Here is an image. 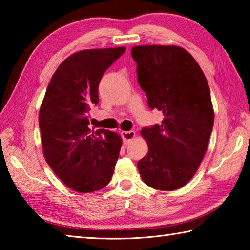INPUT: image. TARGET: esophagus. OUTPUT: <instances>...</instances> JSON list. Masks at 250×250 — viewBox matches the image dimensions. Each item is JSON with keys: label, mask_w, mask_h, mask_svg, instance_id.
Masks as SVG:
<instances>
[{"label": "esophagus", "mask_w": 250, "mask_h": 250, "mask_svg": "<svg viewBox=\"0 0 250 250\" xmlns=\"http://www.w3.org/2000/svg\"><path fill=\"white\" fill-rule=\"evenodd\" d=\"M121 135L122 139H124V142L126 145V143H130L133 140L135 137V132L134 131H121Z\"/></svg>", "instance_id": "esophagus-1"}]
</instances>
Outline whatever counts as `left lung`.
<instances>
[{"mask_svg": "<svg viewBox=\"0 0 250 250\" xmlns=\"http://www.w3.org/2000/svg\"><path fill=\"white\" fill-rule=\"evenodd\" d=\"M131 55L149 107L164 116L161 125L141 130L149 150L138 170L150 188L174 191L192 179L206 153L214 125L208 83L180 46H134Z\"/></svg>", "mask_w": 250, "mask_h": 250, "instance_id": "8db88e82", "label": "left lung"}]
</instances>
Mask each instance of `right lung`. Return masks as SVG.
<instances>
[{
	"label": "right lung",
	"instance_id": "obj_1",
	"mask_svg": "<svg viewBox=\"0 0 250 250\" xmlns=\"http://www.w3.org/2000/svg\"><path fill=\"white\" fill-rule=\"evenodd\" d=\"M125 47L83 49L55 71L40 108L46 162L66 186L78 193L99 191L111 180L122 139L112 131L89 129V110L99 101L105 69Z\"/></svg>",
	"mask_w": 250,
	"mask_h": 250
}]
</instances>
